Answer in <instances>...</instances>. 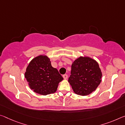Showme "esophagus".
I'll use <instances>...</instances> for the list:
<instances>
[{
    "instance_id": "1",
    "label": "esophagus",
    "mask_w": 125,
    "mask_h": 125,
    "mask_svg": "<svg viewBox=\"0 0 125 125\" xmlns=\"http://www.w3.org/2000/svg\"><path fill=\"white\" fill-rule=\"evenodd\" d=\"M63 78L65 79V80H66V79H67V78H68V75L66 74H63Z\"/></svg>"
}]
</instances>
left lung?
Listing matches in <instances>:
<instances>
[{
  "label": "left lung",
  "mask_w": 125,
  "mask_h": 125,
  "mask_svg": "<svg viewBox=\"0 0 125 125\" xmlns=\"http://www.w3.org/2000/svg\"><path fill=\"white\" fill-rule=\"evenodd\" d=\"M68 82L75 94L86 96L96 90L101 81L102 72L96 61L81 57L73 62Z\"/></svg>",
  "instance_id": "1"
}]
</instances>
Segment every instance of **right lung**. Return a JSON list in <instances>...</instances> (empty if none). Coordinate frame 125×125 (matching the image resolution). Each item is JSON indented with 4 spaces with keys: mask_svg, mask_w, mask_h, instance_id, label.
I'll list each match as a JSON object with an SVG mask.
<instances>
[{
    "mask_svg": "<svg viewBox=\"0 0 125 125\" xmlns=\"http://www.w3.org/2000/svg\"><path fill=\"white\" fill-rule=\"evenodd\" d=\"M25 77L31 90L42 95L54 94L58 83L63 80L45 55H39L31 60L26 69Z\"/></svg>",
    "mask_w": 125,
    "mask_h": 125,
    "instance_id": "1",
    "label": "right lung"
}]
</instances>
